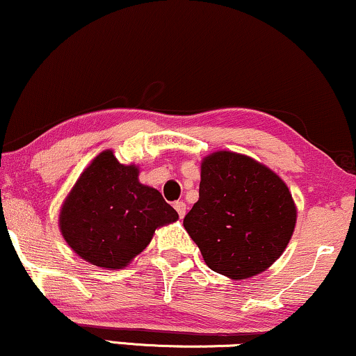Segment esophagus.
I'll use <instances>...</instances> for the list:
<instances>
[{
	"label": "esophagus",
	"instance_id": "1",
	"mask_svg": "<svg viewBox=\"0 0 356 356\" xmlns=\"http://www.w3.org/2000/svg\"><path fill=\"white\" fill-rule=\"evenodd\" d=\"M174 209L177 210V213H179V217L181 218H184L186 217V211H187V205L184 204V202H175L174 204Z\"/></svg>",
	"mask_w": 356,
	"mask_h": 356
}]
</instances>
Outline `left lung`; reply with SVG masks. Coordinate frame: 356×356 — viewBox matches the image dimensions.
<instances>
[{"instance_id": "left-lung-1", "label": "left lung", "mask_w": 356, "mask_h": 356, "mask_svg": "<svg viewBox=\"0 0 356 356\" xmlns=\"http://www.w3.org/2000/svg\"><path fill=\"white\" fill-rule=\"evenodd\" d=\"M298 210L289 188L258 161L217 151L202 161L199 200L184 228L207 266L232 279L266 271L286 250Z\"/></svg>"}]
</instances>
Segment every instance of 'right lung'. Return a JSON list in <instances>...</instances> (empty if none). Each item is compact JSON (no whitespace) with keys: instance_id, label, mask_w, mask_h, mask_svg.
<instances>
[{"instance_id":"obj_1","label":"right lung","mask_w":356,"mask_h":356,"mask_svg":"<svg viewBox=\"0 0 356 356\" xmlns=\"http://www.w3.org/2000/svg\"><path fill=\"white\" fill-rule=\"evenodd\" d=\"M138 175V165L120 164L110 149L80 174L58 215L62 236L80 258L105 269L124 268L149 245L156 228L179 218Z\"/></svg>"}]
</instances>
